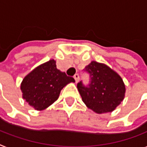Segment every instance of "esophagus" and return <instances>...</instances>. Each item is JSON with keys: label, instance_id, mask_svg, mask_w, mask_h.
I'll return each instance as SVG.
<instances>
[{"label": "esophagus", "instance_id": "esophagus-1", "mask_svg": "<svg viewBox=\"0 0 147 147\" xmlns=\"http://www.w3.org/2000/svg\"><path fill=\"white\" fill-rule=\"evenodd\" d=\"M74 79H75L76 83L78 82V81H79V75H78V74H76V75L74 76Z\"/></svg>", "mask_w": 147, "mask_h": 147}]
</instances>
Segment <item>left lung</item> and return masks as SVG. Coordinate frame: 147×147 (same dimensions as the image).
<instances>
[{"mask_svg": "<svg viewBox=\"0 0 147 147\" xmlns=\"http://www.w3.org/2000/svg\"><path fill=\"white\" fill-rule=\"evenodd\" d=\"M89 83L77 84L82 100L94 112H112L123 100L125 87L121 78L107 65L93 61L84 69Z\"/></svg>", "mask_w": 147, "mask_h": 147, "instance_id": "8db88e82", "label": "left lung"}]
</instances>
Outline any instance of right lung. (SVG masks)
I'll list each match as a JSON object with an SVG mask.
<instances>
[{
    "label": "right lung",
    "mask_w": 147,
    "mask_h": 147,
    "mask_svg": "<svg viewBox=\"0 0 147 147\" xmlns=\"http://www.w3.org/2000/svg\"><path fill=\"white\" fill-rule=\"evenodd\" d=\"M70 82L72 77L57 69L56 62L49 60L35 68L22 80V97L37 110L45 109L57 100L60 91Z\"/></svg>",
    "instance_id": "obj_1"
}]
</instances>
